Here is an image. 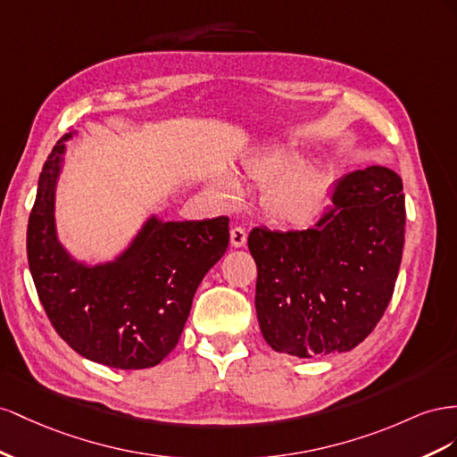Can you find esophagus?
<instances>
[{"mask_svg":"<svg viewBox=\"0 0 457 457\" xmlns=\"http://www.w3.org/2000/svg\"><path fill=\"white\" fill-rule=\"evenodd\" d=\"M229 237H231V245L236 246V249H239V246H245V243H246V229L241 226L231 228Z\"/></svg>","mask_w":457,"mask_h":457,"instance_id":"34e87169","label":"esophagus"}]
</instances>
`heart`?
Masks as SVG:
<instances>
[{
  "instance_id": "1",
  "label": "heart",
  "mask_w": 457,
  "mask_h": 457,
  "mask_svg": "<svg viewBox=\"0 0 457 457\" xmlns=\"http://www.w3.org/2000/svg\"><path fill=\"white\" fill-rule=\"evenodd\" d=\"M241 179L264 191L266 216L287 229L316 226L329 208L333 176L320 166H308L303 153L281 145H268L245 156ZM243 186L233 174H220L212 184L214 199L231 206L243 199Z\"/></svg>"
}]
</instances>
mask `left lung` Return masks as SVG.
Listing matches in <instances>:
<instances>
[{"label":"left lung","instance_id":"left-lung-1","mask_svg":"<svg viewBox=\"0 0 457 457\" xmlns=\"http://www.w3.org/2000/svg\"><path fill=\"white\" fill-rule=\"evenodd\" d=\"M314 228H254L256 316L278 352L318 358L358 346L383 318L402 262V179L368 166L337 181Z\"/></svg>","mask_w":457,"mask_h":457}]
</instances>
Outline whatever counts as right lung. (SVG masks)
I'll return each instance as SVG.
<instances>
[{
	"label": "right lung",
	"instance_id": "obj_1",
	"mask_svg": "<svg viewBox=\"0 0 457 457\" xmlns=\"http://www.w3.org/2000/svg\"><path fill=\"white\" fill-rule=\"evenodd\" d=\"M49 153L26 231L37 296L59 337L78 354L116 370L161 363L179 341L195 291L229 243V218H149L114 262L86 266L55 231V186L64 141Z\"/></svg>",
	"mask_w": 457,
	"mask_h": 457
}]
</instances>
